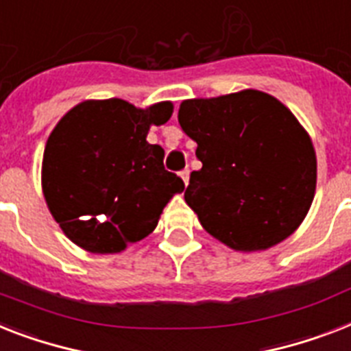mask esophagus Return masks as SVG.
<instances>
[{
    "label": "esophagus",
    "mask_w": 351,
    "mask_h": 351,
    "mask_svg": "<svg viewBox=\"0 0 351 351\" xmlns=\"http://www.w3.org/2000/svg\"><path fill=\"white\" fill-rule=\"evenodd\" d=\"M189 175H191V171H189V169L180 171V178H182V180H184V184H185V185L189 184Z\"/></svg>",
    "instance_id": "esophagus-1"
}]
</instances>
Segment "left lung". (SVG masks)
Masks as SVG:
<instances>
[{
    "mask_svg": "<svg viewBox=\"0 0 351 351\" xmlns=\"http://www.w3.org/2000/svg\"><path fill=\"white\" fill-rule=\"evenodd\" d=\"M182 130L198 144L184 198L204 229L236 250H263L299 227L317 162L289 108L258 90L184 101Z\"/></svg>",
    "mask_w": 351,
    "mask_h": 351,
    "instance_id": "obj_1",
    "label": "left lung"
}]
</instances>
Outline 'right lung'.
Returning a JSON list of instances; mask_svg holds the SVG:
<instances>
[{"label":"right lung","instance_id":"add662e5","mask_svg":"<svg viewBox=\"0 0 351 351\" xmlns=\"http://www.w3.org/2000/svg\"><path fill=\"white\" fill-rule=\"evenodd\" d=\"M171 102L138 110L121 99L86 101L62 117L43 156V193L62 232L95 254L121 252L155 229L184 180L146 141Z\"/></svg>","mask_w":351,"mask_h":351}]
</instances>
